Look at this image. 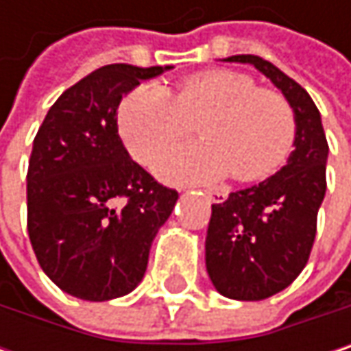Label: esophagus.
I'll use <instances>...</instances> for the list:
<instances>
[{"instance_id": "obj_1", "label": "esophagus", "mask_w": 351, "mask_h": 351, "mask_svg": "<svg viewBox=\"0 0 351 351\" xmlns=\"http://www.w3.org/2000/svg\"><path fill=\"white\" fill-rule=\"evenodd\" d=\"M205 197H207L211 203H223V201L228 199V193L221 191V189H209V191H205Z\"/></svg>"}]
</instances>
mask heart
Segmentation results:
<instances>
[{
    "mask_svg": "<svg viewBox=\"0 0 351 351\" xmlns=\"http://www.w3.org/2000/svg\"><path fill=\"white\" fill-rule=\"evenodd\" d=\"M117 121L140 162H150L199 123L203 140L154 162L171 182H209L232 173L244 182L266 178L287 162L297 132L293 107L280 93L226 69L184 77L175 95L158 83L142 85L121 101Z\"/></svg>",
    "mask_w": 351,
    "mask_h": 351,
    "instance_id": "1",
    "label": "heart"
}]
</instances>
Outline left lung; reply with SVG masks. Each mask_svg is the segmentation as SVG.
<instances>
[{
  "mask_svg": "<svg viewBox=\"0 0 351 351\" xmlns=\"http://www.w3.org/2000/svg\"><path fill=\"white\" fill-rule=\"evenodd\" d=\"M223 62L258 69L285 95L297 123L295 150L278 173L211 205L205 266L215 291L236 301H262L285 291L309 260L329 146L319 109L297 81L254 54Z\"/></svg>",
  "mask_w": 351,
  "mask_h": 351,
  "instance_id": "8db88e82",
  "label": "left lung"
}]
</instances>
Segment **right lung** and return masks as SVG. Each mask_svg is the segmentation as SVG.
I'll list each match as a JSON object with an SVG mask.
<instances>
[{
	"instance_id": "add662e5",
	"label": "right lung",
	"mask_w": 351,
	"mask_h": 351,
	"mask_svg": "<svg viewBox=\"0 0 351 351\" xmlns=\"http://www.w3.org/2000/svg\"><path fill=\"white\" fill-rule=\"evenodd\" d=\"M173 66L107 64L48 109L28 167V234L44 274L83 301H111L144 278L178 193L123 148L121 97Z\"/></svg>"
}]
</instances>
